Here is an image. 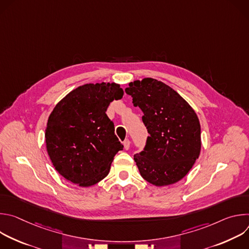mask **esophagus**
<instances>
[{
	"label": "esophagus",
	"instance_id": "1",
	"mask_svg": "<svg viewBox=\"0 0 249 249\" xmlns=\"http://www.w3.org/2000/svg\"><path fill=\"white\" fill-rule=\"evenodd\" d=\"M123 145H124V149H125V150H129V148H130V140H129V139H126V140L124 141Z\"/></svg>",
	"mask_w": 249,
	"mask_h": 249
}]
</instances>
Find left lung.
I'll list each match as a JSON object with an SVG mask.
<instances>
[{
  "label": "left lung",
  "mask_w": 249,
  "mask_h": 249,
  "mask_svg": "<svg viewBox=\"0 0 249 249\" xmlns=\"http://www.w3.org/2000/svg\"><path fill=\"white\" fill-rule=\"evenodd\" d=\"M139 106L149 136L134 160L142 177L156 186L182 179L199 158L201 128L191 106L170 87L152 78L125 89Z\"/></svg>",
  "instance_id": "1"
}]
</instances>
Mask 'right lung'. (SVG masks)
<instances>
[{
    "label": "right lung",
    "instance_id": "add662e5",
    "mask_svg": "<svg viewBox=\"0 0 249 249\" xmlns=\"http://www.w3.org/2000/svg\"><path fill=\"white\" fill-rule=\"evenodd\" d=\"M123 93L115 83L87 84L54 107L45 130L46 148L55 169L67 180L88 187L108 174L123 145L106 110Z\"/></svg>",
    "mask_w": 249,
    "mask_h": 249
}]
</instances>
